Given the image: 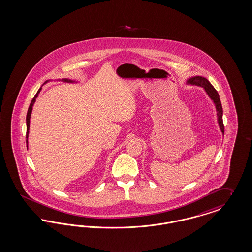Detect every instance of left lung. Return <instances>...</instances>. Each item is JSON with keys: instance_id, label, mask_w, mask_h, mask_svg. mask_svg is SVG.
Here are the masks:
<instances>
[{"instance_id": "obj_1", "label": "left lung", "mask_w": 252, "mask_h": 252, "mask_svg": "<svg viewBox=\"0 0 252 252\" xmlns=\"http://www.w3.org/2000/svg\"><path fill=\"white\" fill-rule=\"evenodd\" d=\"M187 84H190L192 86H198V87H203L205 91L207 92L208 96L213 100L216 111H217L218 124L220 126V129L224 134V126H223V121H222V106L220 103V95L218 94L217 90L213 87V86L208 82V79L202 76H194L191 78L187 80Z\"/></svg>"}]
</instances>
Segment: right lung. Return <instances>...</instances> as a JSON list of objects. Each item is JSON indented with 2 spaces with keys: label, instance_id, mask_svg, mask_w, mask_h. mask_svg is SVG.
Masks as SVG:
<instances>
[{
  "label": "right lung",
  "instance_id": "add662e5",
  "mask_svg": "<svg viewBox=\"0 0 252 252\" xmlns=\"http://www.w3.org/2000/svg\"><path fill=\"white\" fill-rule=\"evenodd\" d=\"M62 81H64V82H68V83H73L74 81H71V80H68V79H62ZM41 89H42V87H40V89L37 91V93H36V95H34V97L32 98V102H31V104H30V107H29V109H28V113H27V117H26V123H27V134H26V138H27V143H28V137H29V130H30V119H31V115H32V106L34 104L35 100H36V97L38 96L39 95V93H40V91H41Z\"/></svg>",
  "mask_w": 252,
  "mask_h": 252
}]
</instances>
